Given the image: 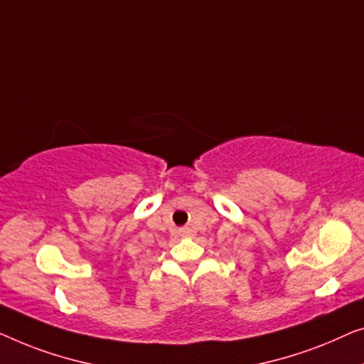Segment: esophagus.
<instances>
[{"instance_id": "obj_1", "label": "esophagus", "mask_w": 364, "mask_h": 364, "mask_svg": "<svg viewBox=\"0 0 364 364\" xmlns=\"http://www.w3.org/2000/svg\"><path fill=\"white\" fill-rule=\"evenodd\" d=\"M181 235H189V229H180Z\"/></svg>"}]
</instances>
